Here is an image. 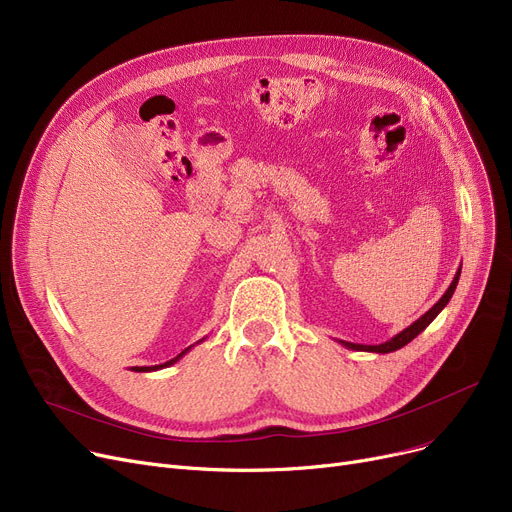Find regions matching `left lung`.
Instances as JSON below:
<instances>
[{
  "label": "left lung",
  "mask_w": 512,
  "mask_h": 512,
  "mask_svg": "<svg viewBox=\"0 0 512 512\" xmlns=\"http://www.w3.org/2000/svg\"><path fill=\"white\" fill-rule=\"evenodd\" d=\"M459 278H461V267H459V272L454 274V278H452L448 290L442 294V299H440L432 309H429L427 313H423L417 321H413V324H411L409 328L398 332V334L392 336L390 340H386V342H382V344H355V342H346V340H338V342H340L342 346H346V348H351V351H363V353L386 355V353L398 351V348H402L405 344H409L413 338H417V336L438 317V313H440V311L448 305V301L452 299V294H454V290H456V284H459Z\"/></svg>",
  "instance_id": "1"
}]
</instances>
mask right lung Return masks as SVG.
Wrapping results in <instances>:
<instances>
[{
    "mask_svg": "<svg viewBox=\"0 0 512 512\" xmlns=\"http://www.w3.org/2000/svg\"><path fill=\"white\" fill-rule=\"evenodd\" d=\"M203 340H205V338H201L199 342H203ZM199 342H197V344H199ZM193 346H195V344H193ZM193 346H188V348H184V351H182L180 355H176L174 359H170V361H166V363H159V365H147V367H130V369H132V371H139V373H141V371H157V369H164V367H170V365H174L176 361H180V359H182V357H184V355H186L188 351H191V348H193Z\"/></svg>",
    "mask_w": 512,
    "mask_h": 512,
    "instance_id": "obj_1",
    "label": "right lung"
}]
</instances>
